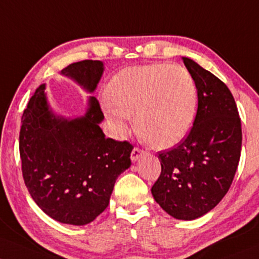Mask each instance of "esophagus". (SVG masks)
Instances as JSON below:
<instances>
[{
  "instance_id": "esophagus-1",
  "label": "esophagus",
  "mask_w": 259,
  "mask_h": 259,
  "mask_svg": "<svg viewBox=\"0 0 259 259\" xmlns=\"http://www.w3.org/2000/svg\"><path fill=\"white\" fill-rule=\"evenodd\" d=\"M143 154H145V152H143L141 148L134 147L133 151H132V155H130V158H132L133 161H136L140 157H142Z\"/></svg>"
}]
</instances>
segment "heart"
I'll use <instances>...</instances> for the list:
<instances>
[{
    "label": "heart",
    "instance_id": "b5f03b06",
    "mask_svg": "<svg viewBox=\"0 0 259 259\" xmlns=\"http://www.w3.org/2000/svg\"><path fill=\"white\" fill-rule=\"evenodd\" d=\"M107 112L119 136L135 114L139 133L155 148H171L191 133L198 92L192 74L181 65L149 64L117 73L106 89Z\"/></svg>",
    "mask_w": 259,
    "mask_h": 259
}]
</instances>
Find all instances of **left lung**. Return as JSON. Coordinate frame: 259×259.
<instances>
[{
    "label": "left lung",
    "mask_w": 259,
    "mask_h": 259,
    "mask_svg": "<svg viewBox=\"0 0 259 259\" xmlns=\"http://www.w3.org/2000/svg\"><path fill=\"white\" fill-rule=\"evenodd\" d=\"M197 85L198 110L191 133L176 147L160 151L161 172L152 187L155 201L177 220H195L222 200L241 153V120L228 87L188 58Z\"/></svg>",
    "instance_id": "1"
}]
</instances>
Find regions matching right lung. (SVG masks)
<instances>
[{"label": "right lung", "instance_id": "add662e5", "mask_svg": "<svg viewBox=\"0 0 259 259\" xmlns=\"http://www.w3.org/2000/svg\"><path fill=\"white\" fill-rule=\"evenodd\" d=\"M102 62L83 60L62 73L94 92ZM99 101L89 100L82 118L62 119L51 113L45 85L31 96L21 117L19 152L27 191L43 212L61 223L84 226L108 206L117 177L132 164L134 146L106 139Z\"/></svg>", "mask_w": 259, "mask_h": 259}]
</instances>
